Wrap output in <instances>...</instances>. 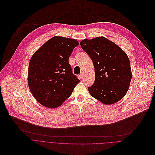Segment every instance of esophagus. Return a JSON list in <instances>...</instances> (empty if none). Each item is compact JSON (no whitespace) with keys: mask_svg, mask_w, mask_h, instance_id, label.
<instances>
[{"mask_svg":"<svg viewBox=\"0 0 155 155\" xmlns=\"http://www.w3.org/2000/svg\"><path fill=\"white\" fill-rule=\"evenodd\" d=\"M82 78H83V74H80L79 75V79H82Z\"/></svg>","mask_w":155,"mask_h":155,"instance_id":"34e87169","label":"esophagus"}]
</instances>
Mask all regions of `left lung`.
Returning <instances> with one entry per match:
<instances>
[{"label":"left lung","instance_id":"left-lung-1","mask_svg":"<svg viewBox=\"0 0 155 155\" xmlns=\"http://www.w3.org/2000/svg\"><path fill=\"white\" fill-rule=\"evenodd\" d=\"M80 45L94 65L95 82L88 88L90 95L104 104L120 101L127 93L132 78L127 54L103 37L82 40Z\"/></svg>","mask_w":155,"mask_h":155}]
</instances>
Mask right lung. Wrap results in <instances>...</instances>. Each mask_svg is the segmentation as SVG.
<instances>
[{"instance_id": "obj_1", "label": "right lung", "mask_w": 155, "mask_h": 155, "mask_svg": "<svg viewBox=\"0 0 155 155\" xmlns=\"http://www.w3.org/2000/svg\"><path fill=\"white\" fill-rule=\"evenodd\" d=\"M74 39L55 36L47 41L32 56L28 70L29 89L37 101L45 107L56 108L71 95L80 81L68 62Z\"/></svg>"}]
</instances>
